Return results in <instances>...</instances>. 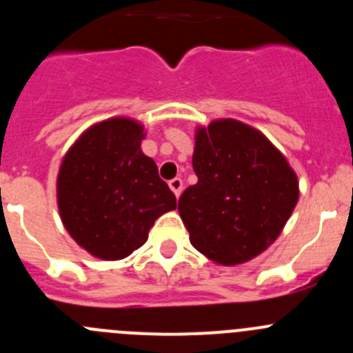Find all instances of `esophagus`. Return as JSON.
<instances>
[{
    "label": "esophagus",
    "mask_w": 353,
    "mask_h": 353,
    "mask_svg": "<svg viewBox=\"0 0 353 353\" xmlns=\"http://www.w3.org/2000/svg\"><path fill=\"white\" fill-rule=\"evenodd\" d=\"M169 186H170V190L174 191V194H176V196H179L181 191H183V179H181V177H174V179L169 181Z\"/></svg>",
    "instance_id": "esophagus-1"
}]
</instances>
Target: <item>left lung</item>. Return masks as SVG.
I'll return each instance as SVG.
<instances>
[{"instance_id":"obj_1","label":"left lung","mask_w":353,"mask_h":353,"mask_svg":"<svg viewBox=\"0 0 353 353\" xmlns=\"http://www.w3.org/2000/svg\"><path fill=\"white\" fill-rule=\"evenodd\" d=\"M198 183L181 194L179 215L201 254L225 266L275 243L299 199L297 176L265 134L236 119L196 131Z\"/></svg>"}]
</instances>
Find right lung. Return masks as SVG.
<instances>
[{"label": "right lung", "mask_w": 353, "mask_h": 353, "mask_svg": "<svg viewBox=\"0 0 353 353\" xmlns=\"http://www.w3.org/2000/svg\"><path fill=\"white\" fill-rule=\"evenodd\" d=\"M143 126L126 117L85 131L65 155L58 206L70 236L108 261L143 245L155 220L176 208V196L141 152Z\"/></svg>", "instance_id": "1"}]
</instances>
